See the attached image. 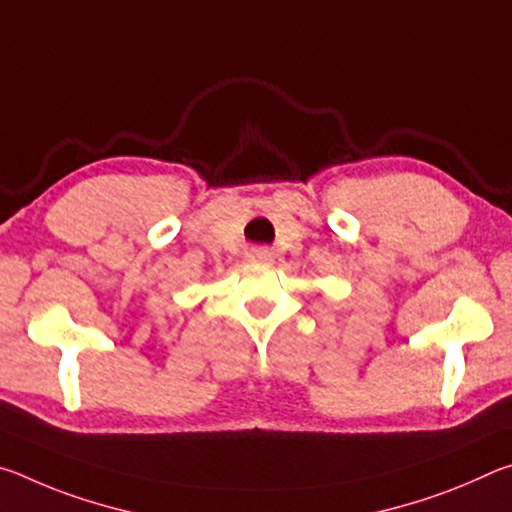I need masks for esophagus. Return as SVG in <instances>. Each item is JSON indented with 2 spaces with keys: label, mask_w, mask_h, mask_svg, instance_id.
<instances>
[{
  "label": "esophagus",
  "mask_w": 512,
  "mask_h": 512,
  "mask_svg": "<svg viewBox=\"0 0 512 512\" xmlns=\"http://www.w3.org/2000/svg\"><path fill=\"white\" fill-rule=\"evenodd\" d=\"M250 262H255V264H271L273 262V255L268 253L266 248H257V250H253V253H250Z\"/></svg>",
  "instance_id": "obj_1"
}]
</instances>
